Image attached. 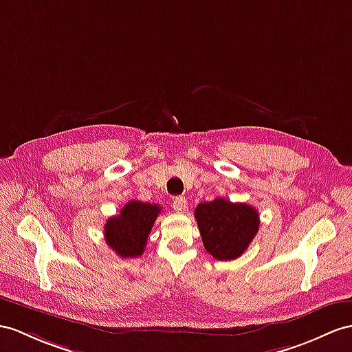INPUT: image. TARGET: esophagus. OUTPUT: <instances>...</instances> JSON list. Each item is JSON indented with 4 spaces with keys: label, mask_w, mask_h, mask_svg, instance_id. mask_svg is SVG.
I'll return each mask as SVG.
<instances>
[{
    "label": "esophagus",
    "mask_w": 352,
    "mask_h": 352,
    "mask_svg": "<svg viewBox=\"0 0 352 352\" xmlns=\"http://www.w3.org/2000/svg\"><path fill=\"white\" fill-rule=\"evenodd\" d=\"M173 209L177 213H182L186 210V200L184 199V197H176L173 201Z\"/></svg>",
    "instance_id": "1"
}]
</instances>
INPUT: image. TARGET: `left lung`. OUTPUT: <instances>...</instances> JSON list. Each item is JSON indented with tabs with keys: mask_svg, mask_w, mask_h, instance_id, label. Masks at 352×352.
Wrapping results in <instances>:
<instances>
[{
	"mask_svg": "<svg viewBox=\"0 0 352 352\" xmlns=\"http://www.w3.org/2000/svg\"><path fill=\"white\" fill-rule=\"evenodd\" d=\"M195 219L206 251L219 261L241 256L260 228L258 210L221 197L197 206Z\"/></svg>",
	"mask_w": 352,
	"mask_h": 352,
	"instance_id": "obj_1",
	"label": "left lung"
}]
</instances>
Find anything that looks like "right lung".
Masks as SVG:
<instances>
[{
	"label": "right lung",
	"mask_w": 352,
	"mask_h": 352,
	"mask_svg": "<svg viewBox=\"0 0 352 352\" xmlns=\"http://www.w3.org/2000/svg\"><path fill=\"white\" fill-rule=\"evenodd\" d=\"M160 212L161 206L158 204L139 200L128 201L119 215L107 219L104 226L106 243L122 258L142 255Z\"/></svg>",
	"instance_id": "obj_1"
}]
</instances>
